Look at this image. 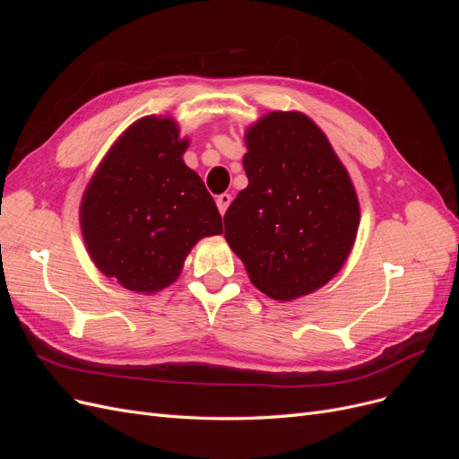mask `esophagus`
<instances>
[{
	"label": "esophagus",
	"mask_w": 459,
	"mask_h": 459,
	"mask_svg": "<svg viewBox=\"0 0 459 459\" xmlns=\"http://www.w3.org/2000/svg\"><path fill=\"white\" fill-rule=\"evenodd\" d=\"M216 204H218L220 214H226L228 206L231 204V195H228V193H221V195L216 199Z\"/></svg>",
	"instance_id": "34e87169"
}]
</instances>
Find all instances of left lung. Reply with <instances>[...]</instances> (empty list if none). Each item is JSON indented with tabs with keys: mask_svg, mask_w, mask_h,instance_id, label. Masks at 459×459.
Instances as JSON below:
<instances>
[{
	"mask_svg": "<svg viewBox=\"0 0 459 459\" xmlns=\"http://www.w3.org/2000/svg\"><path fill=\"white\" fill-rule=\"evenodd\" d=\"M248 186L224 216L248 280L273 300L322 289L349 258L359 203L327 135L299 110H272L245 132Z\"/></svg>",
	"mask_w": 459,
	"mask_h": 459,
	"instance_id": "obj_1",
	"label": "left lung"
}]
</instances>
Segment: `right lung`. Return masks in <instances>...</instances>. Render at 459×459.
Instances as JSON below:
<instances>
[{
	"label": "right lung",
	"instance_id": "obj_1",
	"mask_svg": "<svg viewBox=\"0 0 459 459\" xmlns=\"http://www.w3.org/2000/svg\"><path fill=\"white\" fill-rule=\"evenodd\" d=\"M187 147L172 117L135 120L82 195L80 230L90 258L134 293L172 285L197 241L221 233L214 199L184 162Z\"/></svg>",
	"mask_w": 459,
	"mask_h": 459
}]
</instances>
